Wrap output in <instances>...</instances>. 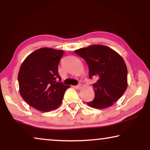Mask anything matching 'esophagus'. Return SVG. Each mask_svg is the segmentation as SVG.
Instances as JSON below:
<instances>
[{
	"instance_id": "obj_1",
	"label": "esophagus",
	"mask_w": 150,
	"mask_h": 150,
	"mask_svg": "<svg viewBox=\"0 0 150 150\" xmlns=\"http://www.w3.org/2000/svg\"><path fill=\"white\" fill-rule=\"evenodd\" d=\"M83 87V85H82V84H79V85H78L75 86V87L77 89H81Z\"/></svg>"
}]
</instances>
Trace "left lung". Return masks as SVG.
<instances>
[{
  "label": "left lung",
  "instance_id": "left-lung-1",
  "mask_svg": "<svg viewBox=\"0 0 150 150\" xmlns=\"http://www.w3.org/2000/svg\"><path fill=\"white\" fill-rule=\"evenodd\" d=\"M89 66V78L96 77L93 84L95 98L87 104L93 108H105L122 97L127 88L128 70L122 57L112 49L93 45L75 50Z\"/></svg>",
  "mask_w": 150,
  "mask_h": 150
}]
</instances>
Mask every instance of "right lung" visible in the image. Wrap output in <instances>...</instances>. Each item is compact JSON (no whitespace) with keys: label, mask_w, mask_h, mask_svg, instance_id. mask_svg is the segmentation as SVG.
<instances>
[{"label":"right lung","mask_w":150,"mask_h":150,"mask_svg":"<svg viewBox=\"0 0 150 150\" xmlns=\"http://www.w3.org/2000/svg\"><path fill=\"white\" fill-rule=\"evenodd\" d=\"M63 50L42 48L32 52L20 67L18 79L20 93L35 109L48 112L60 106L69 85H65L58 72Z\"/></svg>","instance_id":"add662e5"}]
</instances>
